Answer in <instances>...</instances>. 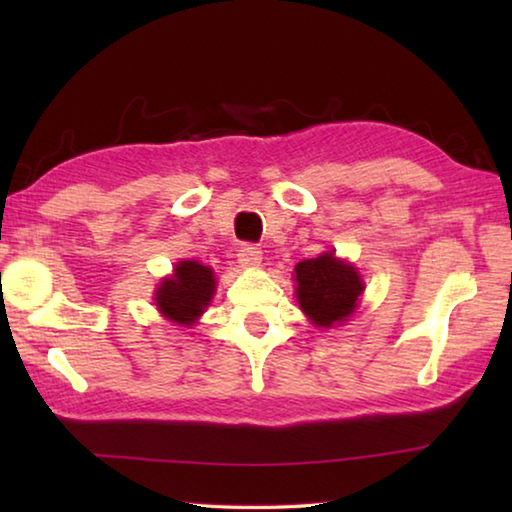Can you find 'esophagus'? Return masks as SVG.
<instances>
[{"mask_svg": "<svg viewBox=\"0 0 512 512\" xmlns=\"http://www.w3.org/2000/svg\"><path fill=\"white\" fill-rule=\"evenodd\" d=\"M237 259H239L241 266L255 268V266L262 264V250H259L255 244H244L239 248Z\"/></svg>", "mask_w": 512, "mask_h": 512, "instance_id": "34e87169", "label": "esophagus"}]
</instances>
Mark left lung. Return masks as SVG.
Wrapping results in <instances>:
<instances>
[{"mask_svg":"<svg viewBox=\"0 0 512 512\" xmlns=\"http://www.w3.org/2000/svg\"><path fill=\"white\" fill-rule=\"evenodd\" d=\"M300 309L318 327L343 323L363 291L361 277L354 266L341 262L332 253L305 259L296 266Z\"/></svg>","mask_w":512,"mask_h":512,"instance_id":"1","label":"left lung"}]
</instances>
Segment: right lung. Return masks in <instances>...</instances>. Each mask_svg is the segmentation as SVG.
Wrapping results in <instances>:
<instances>
[{"label":"right lung","mask_w":512,"mask_h":512,"mask_svg":"<svg viewBox=\"0 0 512 512\" xmlns=\"http://www.w3.org/2000/svg\"><path fill=\"white\" fill-rule=\"evenodd\" d=\"M214 293V273L198 262H180L158 289V309L176 323H194Z\"/></svg>","instance_id":"add662e5"}]
</instances>
